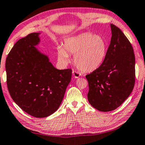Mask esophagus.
Segmentation results:
<instances>
[{"label":"esophagus","instance_id":"1","mask_svg":"<svg viewBox=\"0 0 145 145\" xmlns=\"http://www.w3.org/2000/svg\"><path fill=\"white\" fill-rule=\"evenodd\" d=\"M72 74H73V76H74V78H79L80 76H82V73L80 72H78V71H75V70H73Z\"/></svg>","mask_w":145,"mask_h":145}]
</instances>
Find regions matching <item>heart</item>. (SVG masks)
Returning a JSON list of instances; mask_svg holds the SVG:
<instances>
[{"instance_id": "b5f03b06", "label": "heart", "mask_w": 145, "mask_h": 145, "mask_svg": "<svg viewBox=\"0 0 145 145\" xmlns=\"http://www.w3.org/2000/svg\"><path fill=\"white\" fill-rule=\"evenodd\" d=\"M74 56V63L83 71H93L101 65L106 54V44L100 35L86 32L67 39L64 48H57L58 59L63 63L69 61V54Z\"/></svg>"}]
</instances>
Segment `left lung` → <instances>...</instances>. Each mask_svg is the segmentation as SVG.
<instances>
[{
    "label": "left lung",
    "instance_id": "obj_1",
    "mask_svg": "<svg viewBox=\"0 0 145 145\" xmlns=\"http://www.w3.org/2000/svg\"><path fill=\"white\" fill-rule=\"evenodd\" d=\"M111 42L99 68L86 76L89 84L88 101L97 110H115L126 101L135 85V55L124 33L111 24Z\"/></svg>",
    "mask_w": 145,
    "mask_h": 145
}]
</instances>
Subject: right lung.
<instances>
[{
  "label": "right lung",
  "instance_id": "add662e5",
  "mask_svg": "<svg viewBox=\"0 0 145 145\" xmlns=\"http://www.w3.org/2000/svg\"><path fill=\"white\" fill-rule=\"evenodd\" d=\"M39 34H28L13 46L6 60V83L11 97L22 110L43 118L59 108L72 69H57L37 50Z\"/></svg>",
  "mask_w": 145,
  "mask_h": 145
}]
</instances>
